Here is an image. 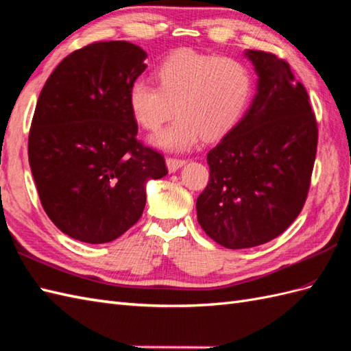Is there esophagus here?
I'll return each instance as SVG.
<instances>
[{"label":"esophagus","mask_w":351,"mask_h":351,"mask_svg":"<svg viewBox=\"0 0 351 351\" xmlns=\"http://www.w3.org/2000/svg\"><path fill=\"white\" fill-rule=\"evenodd\" d=\"M185 163H186L185 160H179V158H167L166 160V165H167V169H169L170 173L176 172V170L181 169Z\"/></svg>","instance_id":"obj_1"}]
</instances>
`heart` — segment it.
Segmentation results:
<instances>
[{
  "label": "heart",
  "instance_id": "heart-1",
  "mask_svg": "<svg viewBox=\"0 0 351 351\" xmlns=\"http://www.w3.org/2000/svg\"><path fill=\"white\" fill-rule=\"evenodd\" d=\"M156 75L158 86L145 80L133 82L128 101L133 119L149 132H157L178 114L151 139L152 145L167 151H188L202 138L226 136L252 96V75L231 58L181 51L166 59Z\"/></svg>",
  "mask_w": 351,
  "mask_h": 351
}]
</instances>
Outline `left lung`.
<instances>
[{
	"instance_id": "8db88e82",
	"label": "left lung",
	"mask_w": 351,
	"mask_h": 351,
	"mask_svg": "<svg viewBox=\"0 0 351 351\" xmlns=\"http://www.w3.org/2000/svg\"><path fill=\"white\" fill-rule=\"evenodd\" d=\"M258 75L241 120L209 151V184L195 203L206 234L227 249L280 236L307 199L317 123L307 90L285 60L246 50Z\"/></svg>"
}]
</instances>
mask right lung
I'll list each match as a JSON object with an SVG mask.
<instances>
[{
  "instance_id": "add662e5",
  "label": "right lung",
  "mask_w": 351,
  "mask_h": 351,
  "mask_svg": "<svg viewBox=\"0 0 351 351\" xmlns=\"http://www.w3.org/2000/svg\"><path fill=\"white\" fill-rule=\"evenodd\" d=\"M147 53L128 41L71 53L44 84L28 156L44 210L66 236L112 241L142 217L147 182L167 175L163 156L136 141L129 88Z\"/></svg>"
}]
</instances>
